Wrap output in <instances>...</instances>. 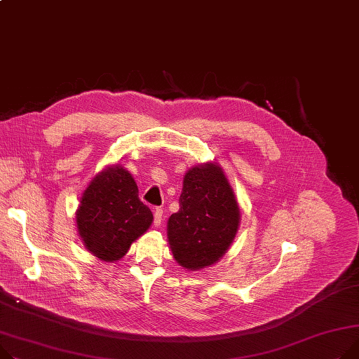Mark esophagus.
<instances>
[{
	"label": "esophagus",
	"instance_id": "esophagus-1",
	"mask_svg": "<svg viewBox=\"0 0 359 359\" xmlns=\"http://www.w3.org/2000/svg\"><path fill=\"white\" fill-rule=\"evenodd\" d=\"M161 222H163V209L156 208V210H154V225L160 226Z\"/></svg>",
	"mask_w": 359,
	"mask_h": 359
}]
</instances>
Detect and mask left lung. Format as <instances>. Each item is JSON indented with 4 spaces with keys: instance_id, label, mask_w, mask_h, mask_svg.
Returning a JSON list of instances; mask_svg holds the SVG:
<instances>
[{
    "instance_id": "left-lung-1",
    "label": "left lung",
    "mask_w": 359,
    "mask_h": 359,
    "mask_svg": "<svg viewBox=\"0 0 359 359\" xmlns=\"http://www.w3.org/2000/svg\"><path fill=\"white\" fill-rule=\"evenodd\" d=\"M180 209L167 222V235L179 264L199 270L217 262L240 225V208L217 164L194 167L184 175Z\"/></svg>"
}]
</instances>
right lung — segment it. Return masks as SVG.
I'll use <instances>...</instances> for the list:
<instances>
[{
    "label": "right lung",
    "instance_id": "right-lung-1",
    "mask_svg": "<svg viewBox=\"0 0 359 359\" xmlns=\"http://www.w3.org/2000/svg\"><path fill=\"white\" fill-rule=\"evenodd\" d=\"M153 222V213L138 198L133 176L115 165L95 177L76 212L83 245L102 261L123 258Z\"/></svg>",
    "mask_w": 359,
    "mask_h": 359
}]
</instances>
